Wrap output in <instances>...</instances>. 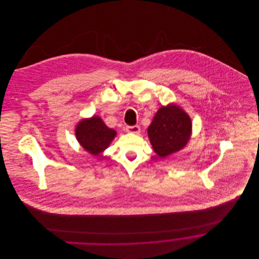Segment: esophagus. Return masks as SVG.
Segmentation results:
<instances>
[{
	"mask_svg": "<svg viewBox=\"0 0 259 259\" xmlns=\"http://www.w3.org/2000/svg\"><path fill=\"white\" fill-rule=\"evenodd\" d=\"M141 131V127L139 125H130L126 126V132L131 134H139Z\"/></svg>",
	"mask_w": 259,
	"mask_h": 259,
	"instance_id": "obj_1",
	"label": "esophagus"
}]
</instances>
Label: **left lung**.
Returning a JSON list of instances; mask_svg holds the SVG:
<instances>
[{"label":"left lung","mask_w":259,"mask_h":259,"mask_svg":"<svg viewBox=\"0 0 259 259\" xmlns=\"http://www.w3.org/2000/svg\"><path fill=\"white\" fill-rule=\"evenodd\" d=\"M148 134L155 153L165 157L186 145L191 134V120L178 106L162 107L155 113Z\"/></svg>","instance_id":"1"}]
</instances>
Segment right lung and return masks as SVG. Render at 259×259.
<instances>
[{
    "instance_id": "obj_1",
    "label": "right lung",
    "mask_w": 259,
    "mask_h": 259,
    "mask_svg": "<svg viewBox=\"0 0 259 259\" xmlns=\"http://www.w3.org/2000/svg\"><path fill=\"white\" fill-rule=\"evenodd\" d=\"M115 135L116 133L109 128L99 116L81 120L75 128V136L80 146L95 155L108 148Z\"/></svg>"
}]
</instances>
